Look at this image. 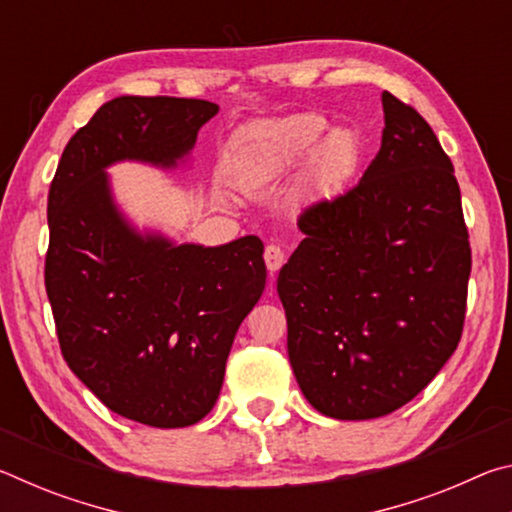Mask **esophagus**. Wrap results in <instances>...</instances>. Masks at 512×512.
<instances>
[{"label": "esophagus", "mask_w": 512, "mask_h": 512, "mask_svg": "<svg viewBox=\"0 0 512 512\" xmlns=\"http://www.w3.org/2000/svg\"><path fill=\"white\" fill-rule=\"evenodd\" d=\"M284 250L280 248V246H275V244H268L266 246V250H264V262H266V268H268V273L271 275H275L277 271H280L282 268V264H284Z\"/></svg>", "instance_id": "obj_1"}]
</instances>
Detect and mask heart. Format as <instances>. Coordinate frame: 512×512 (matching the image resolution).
Returning <instances> with one entry per match:
<instances>
[{
	"label": "heart",
	"instance_id": "heart-1",
	"mask_svg": "<svg viewBox=\"0 0 512 512\" xmlns=\"http://www.w3.org/2000/svg\"><path fill=\"white\" fill-rule=\"evenodd\" d=\"M305 157L302 187L314 194H332L357 171L361 142L350 128L329 131L323 112H293L241 131L230 146L228 171L239 185L259 187L282 178Z\"/></svg>",
	"mask_w": 512,
	"mask_h": 512
}]
</instances>
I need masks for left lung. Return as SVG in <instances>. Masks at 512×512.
Returning a JSON list of instances; mask_svg holds the SVG:
<instances>
[{
	"mask_svg": "<svg viewBox=\"0 0 512 512\" xmlns=\"http://www.w3.org/2000/svg\"><path fill=\"white\" fill-rule=\"evenodd\" d=\"M381 149L348 192L309 205L277 277L300 391L336 420L411 402L458 348L472 271L454 164L415 108L381 94Z\"/></svg>",
	"mask_w": 512,
	"mask_h": 512,
	"instance_id": "obj_1",
	"label": "left lung"
}]
</instances>
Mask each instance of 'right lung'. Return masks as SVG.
I'll return each mask as SVG.
<instances>
[{
	"label": "right lung",
	"mask_w": 512,
	"mask_h": 512,
	"mask_svg": "<svg viewBox=\"0 0 512 512\" xmlns=\"http://www.w3.org/2000/svg\"><path fill=\"white\" fill-rule=\"evenodd\" d=\"M216 112L203 99L103 103L67 142L49 187L45 287L60 352L110 411L158 429L212 411L237 329L264 291V244L137 235L112 201L106 167H176Z\"/></svg>",
	"instance_id": "obj_1"
}]
</instances>
